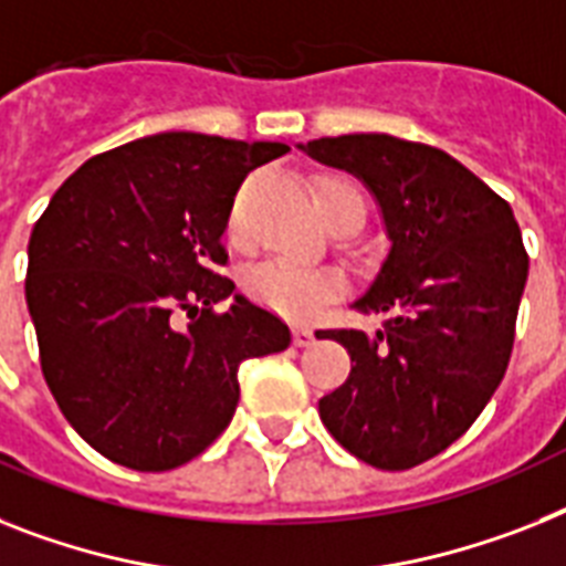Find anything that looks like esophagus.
Here are the masks:
<instances>
[{"label": "esophagus", "mask_w": 566, "mask_h": 566, "mask_svg": "<svg viewBox=\"0 0 566 566\" xmlns=\"http://www.w3.org/2000/svg\"><path fill=\"white\" fill-rule=\"evenodd\" d=\"M310 344H315V333L310 326H297L294 329V347H310Z\"/></svg>", "instance_id": "1"}]
</instances>
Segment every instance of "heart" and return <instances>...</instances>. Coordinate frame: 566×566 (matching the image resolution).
Here are the masks:
<instances>
[{"mask_svg":"<svg viewBox=\"0 0 566 566\" xmlns=\"http://www.w3.org/2000/svg\"><path fill=\"white\" fill-rule=\"evenodd\" d=\"M347 190H356L347 181L324 179L317 181L315 199L321 213L333 208L335 199ZM240 233L237 217L231 219V237ZM245 292L256 303H263L277 315L294 317V321H306L321 310V303L335 297L340 289V277L333 269H321V265H301L292 260H265V263L251 265L245 272Z\"/></svg>","mask_w":566,"mask_h":566,"instance_id":"obj_1","label":"heart"}]
</instances>
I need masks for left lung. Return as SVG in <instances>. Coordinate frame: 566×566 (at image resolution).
<instances>
[{"instance_id": "left-lung-1", "label": "left lung", "mask_w": 566, "mask_h": 566, "mask_svg": "<svg viewBox=\"0 0 566 566\" xmlns=\"http://www.w3.org/2000/svg\"><path fill=\"white\" fill-rule=\"evenodd\" d=\"M376 196L390 251L353 310L387 321L376 333L321 329L344 344L349 378L317 413L349 454L385 471L446 451L503 381L530 274L506 199L457 158L385 133L306 144Z\"/></svg>"}]
</instances>
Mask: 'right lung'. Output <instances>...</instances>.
Returning a JSON list of instances; mask_svg holds the SVG:
<instances>
[{
    "mask_svg": "<svg viewBox=\"0 0 566 566\" xmlns=\"http://www.w3.org/2000/svg\"><path fill=\"white\" fill-rule=\"evenodd\" d=\"M280 142L158 133L88 158L28 240L25 301L63 417L106 460L170 471L231 422L245 358L289 347V326L219 274L233 196ZM185 311L188 331L175 324Z\"/></svg>",
    "mask_w": 566,
    "mask_h": 566,
    "instance_id": "1",
    "label": "right lung"
}]
</instances>
